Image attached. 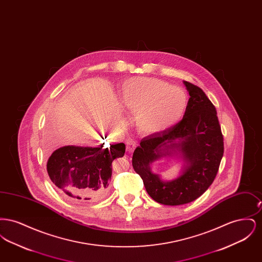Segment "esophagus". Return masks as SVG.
Masks as SVG:
<instances>
[{
  "label": "esophagus",
  "instance_id": "obj_1",
  "mask_svg": "<svg viewBox=\"0 0 262 262\" xmlns=\"http://www.w3.org/2000/svg\"><path fill=\"white\" fill-rule=\"evenodd\" d=\"M137 147V143L134 140H127L126 141V150L128 152H133Z\"/></svg>",
  "mask_w": 262,
  "mask_h": 262
}]
</instances>
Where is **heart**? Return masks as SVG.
I'll list each match as a JSON object with an SVG mask.
<instances>
[{
	"instance_id": "obj_1",
	"label": "heart",
	"mask_w": 262,
	"mask_h": 262,
	"mask_svg": "<svg viewBox=\"0 0 262 262\" xmlns=\"http://www.w3.org/2000/svg\"><path fill=\"white\" fill-rule=\"evenodd\" d=\"M122 101L129 112L137 115V126L144 133L162 132L177 125L188 105L184 89L153 77L126 80Z\"/></svg>"
}]
</instances>
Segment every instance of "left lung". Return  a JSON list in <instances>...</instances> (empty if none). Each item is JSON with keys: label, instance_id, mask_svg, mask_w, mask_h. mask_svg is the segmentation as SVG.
I'll list each match as a JSON object with an SVG mask.
<instances>
[{"label": "left lung", "instance_id": "1", "mask_svg": "<svg viewBox=\"0 0 262 262\" xmlns=\"http://www.w3.org/2000/svg\"><path fill=\"white\" fill-rule=\"evenodd\" d=\"M184 83L190 96L184 118L168 129L143 137L133 155V167L150 198L164 205H182L199 199L211 186L224 153L215 106L201 88ZM176 149L187 166L179 178L164 182L150 172L149 165Z\"/></svg>", "mask_w": 262, "mask_h": 262}]
</instances>
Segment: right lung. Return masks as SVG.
Instances as JSON below:
<instances>
[{
    "label": "right lung",
    "instance_id": "right-lung-1",
    "mask_svg": "<svg viewBox=\"0 0 262 262\" xmlns=\"http://www.w3.org/2000/svg\"><path fill=\"white\" fill-rule=\"evenodd\" d=\"M125 151L123 142L113 143L106 149L102 143L93 147L63 146L51 154L47 172L53 184L69 199L97 201L108 192L113 161L123 157Z\"/></svg>",
    "mask_w": 262,
    "mask_h": 262
}]
</instances>
